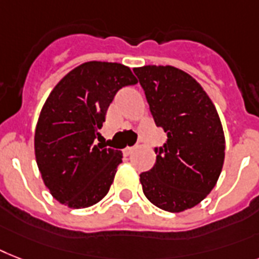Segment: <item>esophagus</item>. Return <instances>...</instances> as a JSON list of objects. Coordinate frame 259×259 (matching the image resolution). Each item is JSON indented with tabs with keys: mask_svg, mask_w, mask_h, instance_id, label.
Listing matches in <instances>:
<instances>
[{
	"mask_svg": "<svg viewBox=\"0 0 259 259\" xmlns=\"http://www.w3.org/2000/svg\"><path fill=\"white\" fill-rule=\"evenodd\" d=\"M134 149H136V146H127V148L123 149V154L130 155L134 151Z\"/></svg>",
	"mask_w": 259,
	"mask_h": 259,
	"instance_id": "1",
	"label": "esophagus"
}]
</instances>
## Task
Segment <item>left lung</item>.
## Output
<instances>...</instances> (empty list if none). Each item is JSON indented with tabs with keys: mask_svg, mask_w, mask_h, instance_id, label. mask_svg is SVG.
Segmentation results:
<instances>
[{
	"mask_svg": "<svg viewBox=\"0 0 259 259\" xmlns=\"http://www.w3.org/2000/svg\"><path fill=\"white\" fill-rule=\"evenodd\" d=\"M155 125L167 134L155 148L154 166L140 174L146 198L159 209L180 213L198 205L217 184L225 159L218 113L202 86L173 66L133 69Z\"/></svg>",
	"mask_w": 259,
	"mask_h": 259,
	"instance_id": "obj_1",
	"label": "left lung"
}]
</instances>
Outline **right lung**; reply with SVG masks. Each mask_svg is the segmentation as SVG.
<instances>
[{
    "label": "right lung",
    "mask_w": 259,
    "mask_h": 259,
    "mask_svg": "<svg viewBox=\"0 0 259 259\" xmlns=\"http://www.w3.org/2000/svg\"><path fill=\"white\" fill-rule=\"evenodd\" d=\"M136 83L125 65L90 61L65 75L48 97L34 150L42 180L58 202L89 207L108 194L122 153L97 140L117 92Z\"/></svg>",
    "instance_id": "1"
}]
</instances>
